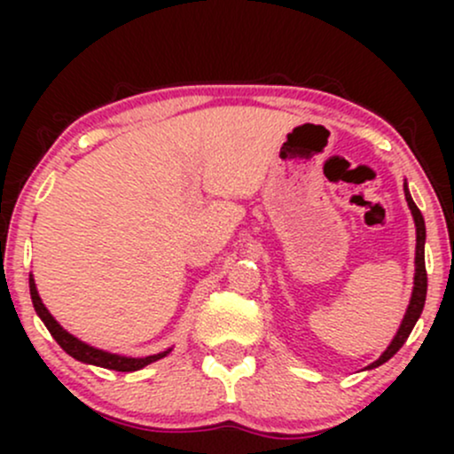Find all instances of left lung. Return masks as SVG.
Here are the masks:
<instances>
[{"mask_svg":"<svg viewBox=\"0 0 454 454\" xmlns=\"http://www.w3.org/2000/svg\"><path fill=\"white\" fill-rule=\"evenodd\" d=\"M403 192H405V200H408V207L411 211V217H414V226H416V256H414V288H411V296H410V305L405 309L403 320H401V326L397 331V335L393 337V341L388 343L387 350L382 352V356L378 361H373L367 369H376L380 364H384L390 356L399 352V348L403 346L405 340L410 337L411 328H414L416 322H419L420 314H423L425 307V299H427V270H425V239H427V231H425V220L423 213H420L416 202L411 200L410 190H408V181H403Z\"/></svg>","mask_w":454,"mask_h":454,"instance_id":"obj_1","label":"left lung"}]
</instances>
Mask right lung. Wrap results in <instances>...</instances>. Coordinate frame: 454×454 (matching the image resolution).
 Wrapping results in <instances>:
<instances>
[{"label": "right lung", "mask_w": 454, "mask_h": 454, "mask_svg": "<svg viewBox=\"0 0 454 454\" xmlns=\"http://www.w3.org/2000/svg\"><path fill=\"white\" fill-rule=\"evenodd\" d=\"M29 294H31V303H34L35 314H38L40 320L44 322V326L49 328V333L53 335V340L59 343L61 350H64L66 354H70L72 358H76V361H81V363L96 364V367H104V369H113V372H138V369H143L151 363L160 361V358H164L166 354H170V350H173V348H168V350H164L160 354L134 358V356H121V354L100 350V348H93V346H90V343L78 340V337L72 335V333H67L66 328L61 326L53 316H51V311L46 309L43 299H40L38 288H35L34 275H29Z\"/></svg>", "instance_id": "right-lung-1"}]
</instances>
